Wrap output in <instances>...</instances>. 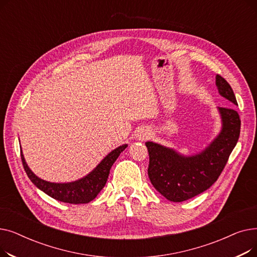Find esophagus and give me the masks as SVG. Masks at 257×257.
I'll list each match as a JSON object with an SVG mask.
<instances>
[{
	"label": "esophagus",
	"mask_w": 257,
	"mask_h": 257,
	"mask_svg": "<svg viewBox=\"0 0 257 257\" xmlns=\"http://www.w3.org/2000/svg\"><path fill=\"white\" fill-rule=\"evenodd\" d=\"M150 136H151V132H150V130L148 129V128H144L143 127V128L139 129L138 132H137V139L139 141H145L148 138H150Z\"/></svg>",
	"instance_id": "1"
}]
</instances>
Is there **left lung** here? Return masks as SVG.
Here are the masks:
<instances>
[{
  "instance_id": "8db88e82",
  "label": "left lung",
  "mask_w": 257,
  "mask_h": 257,
  "mask_svg": "<svg viewBox=\"0 0 257 257\" xmlns=\"http://www.w3.org/2000/svg\"><path fill=\"white\" fill-rule=\"evenodd\" d=\"M215 85L223 98L232 106H237L233 90L224 78L215 76ZM218 112L221 130L200 152L183 155L174 148L146 142L150 157L148 175L155 190L168 200H188L203 193L218 180L240 131V119L235 109L218 107Z\"/></svg>"
}]
</instances>
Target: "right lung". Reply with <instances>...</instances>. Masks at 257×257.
<instances>
[{"mask_svg":"<svg viewBox=\"0 0 257 257\" xmlns=\"http://www.w3.org/2000/svg\"><path fill=\"white\" fill-rule=\"evenodd\" d=\"M127 147L128 145L124 144L115 148L84 177L71 182H50L39 178L27 165L22 150L21 156L24 169L29 179L40 191H43L53 199L64 202V203L86 204L96 198L105 186L112 165Z\"/></svg>","mask_w":257,"mask_h":257,"instance_id":"add662e5","label":"right lung"}]
</instances>
